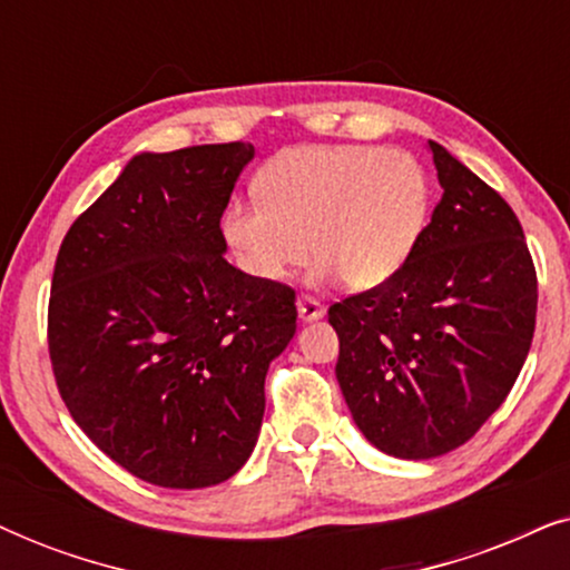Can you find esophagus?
Listing matches in <instances>:
<instances>
[{
	"label": "esophagus",
	"instance_id": "1",
	"mask_svg": "<svg viewBox=\"0 0 570 570\" xmlns=\"http://www.w3.org/2000/svg\"><path fill=\"white\" fill-rule=\"evenodd\" d=\"M295 306H298V318L303 324L316 322V318L324 316V306L316 298H311V295H298Z\"/></svg>",
	"mask_w": 570,
	"mask_h": 570
}]
</instances>
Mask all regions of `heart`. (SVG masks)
Wrapping results in <instances>:
<instances>
[{
	"mask_svg": "<svg viewBox=\"0 0 570 570\" xmlns=\"http://www.w3.org/2000/svg\"><path fill=\"white\" fill-rule=\"evenodd\" d=\"M262 202H240L223 233L240 269L277 283L308 259L311 279L342 275L353 291L386 283L415 252L431 209V181L407 153L373 145H301L256 178Z\"/></svg>",
	"mask_w": 570,
	"mask_h": 570,
	"instance_id": "b5f03b06",
	"label": "heart"
}]
</instances>
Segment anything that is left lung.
I'll return each instance as SVG.
<instances>
[{
    "label": "left lung",
    "instance_id": "1",
    "mask_svg": "<svg viewBox=\"0 0 570 570\" xmlns=\"http://www.w3.org/2000/svg\"><path fill=\"white\" fill-rule=\"evenodd\" d=\"M443 197L404 267L330 308L355 425L396 459L470 441L501 407L534 334L537 275L501 194L428 139Z\"/></svg>",
    "mask_w": 570,
    "mask_h": 570
}]
</instances>
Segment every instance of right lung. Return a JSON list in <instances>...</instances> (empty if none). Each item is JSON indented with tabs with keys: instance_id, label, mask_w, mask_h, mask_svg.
Instances as JSON below:
<instances>
[{
	"instance_id": "right-lung-1",
	"label": "right lung",
	"mask_w": 570,
	"mask_h": 570,
	"mask_svg": "<svg viewBox=\"0 0 570 570\" xmlns=\"http://www.w3.org/2000/svg\"><path fill=\"white\" fill-rule=\"evenodd\" d=\"M252 142L139 153L61 240L49 353L69 415L160 488H209L252 456L295 293L228 264L220 217Z\"/></svg>"
}]
</instances>
